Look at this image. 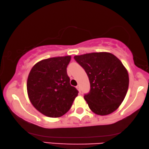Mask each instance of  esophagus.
Instances as JSON below:
<instances>
[{
  "mask_svg": "<svg viewBox=\"0 0 149 149\" xmlns=\"http://www.w3.org/2000/svg\"><path fill=\"white\" fill-rule=\"evenodd\" d=\"M76 88H77V89L78 90V91H79V92H80V85H77V86H76Z\"/></svg>",
  "mask_w": 149,
  "mask_h": 149,
  "instance_id": "esophagus-1",
  "label": "esophagus"
}]
</instances>
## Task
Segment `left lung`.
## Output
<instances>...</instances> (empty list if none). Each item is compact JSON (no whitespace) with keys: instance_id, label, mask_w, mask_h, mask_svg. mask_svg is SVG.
I'll return each mask as SVG.
<instances>
[{"instance_id":"1","label":"left lung","mask_w":149,"mask_h":149,"mask_svg":"<svg viewBox=\"0 0 149 149\" xmlns=\"http://www.w3.org/2000/svg\"><path fill=\"white\" fill-rule=\"evenodd\" d=\"M74 58L88 77L91 89L84 97L90 109L100 116L116 110L129 87L127 70L120 60L107 52L77 55Z\"/></svg>"}]
</instances>
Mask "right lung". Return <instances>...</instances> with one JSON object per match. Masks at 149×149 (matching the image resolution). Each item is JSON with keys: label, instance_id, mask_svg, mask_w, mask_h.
<instances>
[{"label": "right lung", "instance_id": "1", "mask_svg": "<svg viewBox=\"0 0 149 149\" xmlns=\"http://www.w3.org/2000/svg\"><path fill=\"white\" fill-rule=\"evenodd\" d=\"M70 56L52 57L38 62L28 75L27 91L36 109L47 117L58 118L72 106L79 91L70 84L67 67Z\"/></svg>", "mask_w": 149, "mask_h": 149}]
</instances>
